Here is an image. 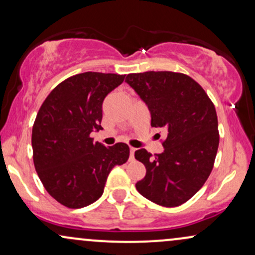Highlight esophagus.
<instances>
[{
	"label": "esophagus",
	"instance_id": "esophagus-1",
	"mask_svg": "<svg viewBox=\"0 0 255 255\" xmlns=\"http://www.w3.org/2000/svg\"><path fill=\"white\" fill-rule=\"evenodd\" d=\"M134 153H135V148L130 147V159L134 158Z\"/></svg>",
	"mask_w": 255,
	"mask_h": 255
}]
</instances>
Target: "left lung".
I'll return each mask as SVG.
<instances>
[{
	"label": "left lung",
	"instance_id": "8db88e82",
	"mask_svg": "<svg viewBox=\"0 0 255 255\" xmlns=\"http://www.w3.org/2000/svg\"><path fill=\"white\" fill-rule=\"evenodd\" d=\"M126 82L148 107L152 127L167 131L160 154L135 151V159L146 167L136 190L153 203L178 207L204 185L214 167L220 142L215 106L184 73H129Z\"/></svg>",
	"mask_w": 255,
	"mask_h": 255
}]
</instances>
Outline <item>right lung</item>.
Listing matches in <instances>:
<instances>
[{
	"mask_svg": "<svg viewBox=\"0 0 255 255\" xmlns=\"http://www.w3.org/2000/svg\"><path fill=\"white\" fill-rule=\"evenodd\" d=\"M126 75L84 72L58 84L40 107L32 129L33 161L46 191L71 209L103 194L110 171L129 158L124 142L106 147L90 133L102 129V103Z\"/></svg>",
	"mask_w": 255,
	"mask_h": 255,
	"instance_id": "add662e5",
	"label": "right lung"
}]
</instances>
